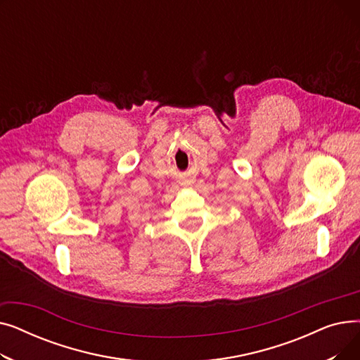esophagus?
<instances>
[{
    "label": "esophagus",
    "mask_w": 360,
    "mask_h": 360,
    "mask_svg": "<svg viewBox=\"0 0 360 360\" xmlns=\"http://www.w3.org/2000/svg\"><path fill=\"white\" fill-rule=\"evenodd\" d=\"M191 182H193V181H191V179H184V181H182V185H185V186H188V185H191Z\"/></svg>",
    "instance_id": "obj_1"
}]
</instances>
